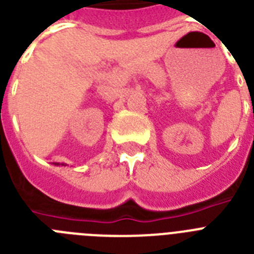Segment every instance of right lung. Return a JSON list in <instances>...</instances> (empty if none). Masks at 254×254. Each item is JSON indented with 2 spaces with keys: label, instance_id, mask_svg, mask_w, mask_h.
<instances>
[{
  "label": "right lung",
  "instance_id": "right-lung-1",
  "mask_svg": "<svg viewBox=\"0 0 254 254\" xmlns=\"http://www.w3.org/2000/svg\"><path fill=\"white\" fill-rule=\"evenodd\" d=\"M56 165V167H60V165H62V167H66L67 164H64V163H53Z\"/></svg>",
  "mask_w": 254,
  "mask_h": 254
}]
</instances>
